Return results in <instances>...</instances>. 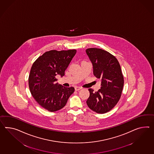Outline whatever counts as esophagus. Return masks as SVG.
I'll return each mask as SVG.
<instances>
[{
  "label": "esophagus",
  "mask_w": 154,
  "mask_h": 154,
  "mask_svg": "<svg viewBox=\"0 0 154 154\" xmlns=\"http://www.w3.org/2000/svg\"><path fill=\"white\" fill-rule=\"evenodd\" d=\"M75 91H79L80 90H81L82 88L80 87L75 86Z\"/></svg>",
  "instance_id": "1"
}]
</instances>
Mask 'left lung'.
<instances>
[{
  "instance_id": "8db88e82",
  "label": "left lung",
  "mask_w": 154,
  "mask_h": 154,
  "mask_svg": "<svg viewBox=\"0 0 154 154\" xmlns=\"http://www.w3.org/2000/svg\"><path fill=\"white\" fill-rule=\"evenodd\" d=\"M93 66L94 75L101 79V87L97 92L89 88L88 107L98 113L109 111L119 101L124 87V77L116 57L100 48L86 50Z\"/></svg>"
}]
</instances>
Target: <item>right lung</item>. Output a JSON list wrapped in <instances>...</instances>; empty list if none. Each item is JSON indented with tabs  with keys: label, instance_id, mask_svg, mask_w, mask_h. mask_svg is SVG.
Instances as JSON below:
<instances>
[{
	"label": "right lung",
	"instance_id": "obj_1",
	"mask_svg": "<svg viewBox=\"0 0 154 154\" xmlns=\"http://www.w3.org/2000/svg\"><path fill=\"white\" fill-rule=\"evenodd\" d=\"M76 53L75 49L52 50L38 57L33 64L28 83L30 93L38 103L50 112L62 109L75 91L56 82V76L63 77Z\"/></svg>",
	"mask_w": 154,
	"mask_h": 154
}]
</instances>
